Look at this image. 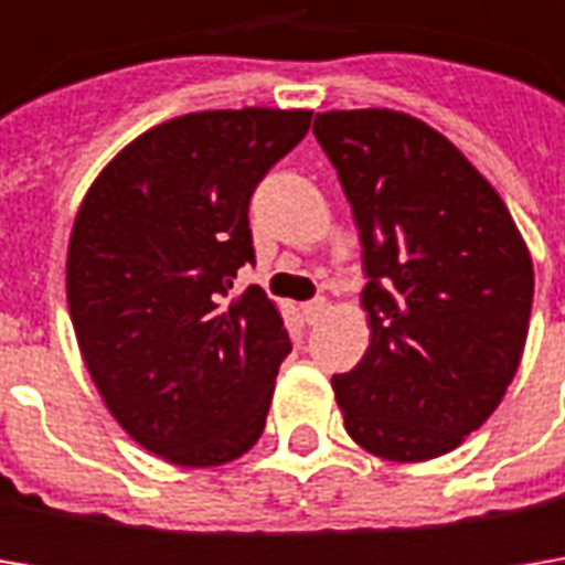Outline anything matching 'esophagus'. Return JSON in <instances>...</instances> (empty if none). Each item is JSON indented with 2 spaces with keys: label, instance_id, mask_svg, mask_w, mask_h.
<instances>
[{
  "label": "esophagus",
  "instance_id": "34e87169",
  "mask_svg": "<svg viewBox=\"0 0 565 565\" xmlns=\"http://www.w3.org/2000/svg\"><path fill=\"white\" fill-rule=\"evenodd\" d=\"M323 315H327V301H323V298H315V301L301 305V317H305V323H311V327H315Z\"/></svg>",
  "mask_w": 565,
  "mask_h": 565
}]
</instances>
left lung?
Masks as SVG:
<instances>
[{
  "instance_id": "obj_1",
  "label": "left lung",
  "mask_w": 565,
  "mask_h": 565,
  "mask_svg": "<svg viewBox=\"0 0 565 565\" xmlns=\"http://www.w3.org/2000/svg\"><path fill=\"white\" fill-rule=\"evenodd\" d=\"M315 135L361 235L371 345L333 377L345 430L390 462L437 459L519 371L534 270L510 210L462 150L393 109H333Z\"/></svg>"
}]
</instances>
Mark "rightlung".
<instances>
[{"label":"right lung","instance_id":"right-lung-1","mask_svg":"<svg viewBox=\"0 0 565 565\" xmlns=\"http://www.w3.org/2000/svg\"><path fill=\"white\" fill-rule=\"evenodd\" d=\"M308 128V109L188 113L81 201L65 264L81 355L125 434L172 466H223L264 434L292 342L257 286L228 295L254 264L250 194Z\"/></svg>","mask_w":565,"mask_h":565}]
</instances>
